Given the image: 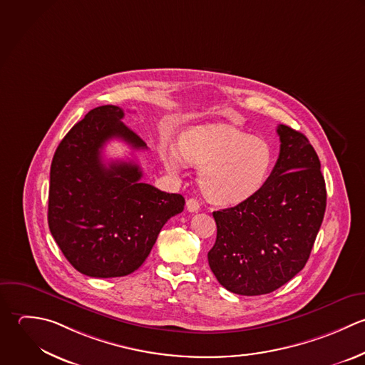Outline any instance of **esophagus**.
Instances as JSON below:
<instances>
[{"instance_id":"34e87169","label":"esophagus","mask_w":365,"mask_h":365,"mask_svg":"<svg viewBox=\"0 0 365 365\" xmlns=\"http://www.w3.org/2000/svg\"><path fill=\"white\" fill-rule=\"evenodd\" d=\"M186 209H187L189 212H197V210L200 209L199 200H196V199H193V197L187 199V202H186Z\"/></svg>"}]
</instances>
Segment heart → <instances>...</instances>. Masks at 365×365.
Here are the masks:
<instances>
[{
  "label": "heart",
  "mask_w": 365,
  "mask_h": 365,
  "mask_svg": "<svg viewBox=\"0 0 365 365\" xmlns=\"http://www.w3.org/2000/svg\"><path fill=\"white\" fill-rule=\"evenodd\" d=\"M165 168L178 173L186 162L199 168L203 195L216 205L233 206L253 197L273 168L269 142L227 125H199L178 139V150L162 153Z\"/></svg>",
  "instance_id": "b5f03b06"
}]
</instances>
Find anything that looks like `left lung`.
Segmentation results:
<instances>
[{
    "mask_svg": "<svg viewBox=\"0 0 365 365\" xmlns=\"http://www.w3.org/2000/svg\"><path fill=\"white\" fill-rule=\"evenodd\" d=\"M279 159L264 186L235 207L213 212L216 243L207 253L217 282L242 296L267 294L306 266L323 223L327 192L309 139L277 126Z\"/></svg>",
    "mask_w": 365,
    "mask_h": 365,
    "instance_id": "obj_1",
    "label": "left lung"
}]
</instances>
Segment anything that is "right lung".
Returning <instances> with one entry per match:
<instances>
[{
  "label": "right lung",
  "instance_id": "obj_1",
  "mask_svg": "<svg viewBox=\"0 0 365 365\" xmlns=\"http://www.w3.org/2000/svg\"><path fill=\"white\" fill-rule=\"evenodd\" d=\"M123 115L115 105L89 110L61 140L51 163V235L72 267L89 277L138 270L163 225L185 207L182 195L140 182L138 163H103L102 149L110 139L136 150L148 148L123 125Z\"/></svg>",
  "mask_w": 365,
  "mask_h": 365
}]
</instances>
